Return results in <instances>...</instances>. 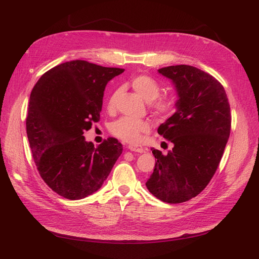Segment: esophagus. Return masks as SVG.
Instances as JSON below:
<instances>
[{
  "label": "esophagus",
  "instance_id": "1",
  "mask_svg": "<svg viewBox=\"0 0 259 259\" xmlns=\"http://www.w3.org/2000/svg\"><path fill=\"white\" fill-rule=\"evenodd\" d=\"M128 149L131 151H134V152H138V153H143L145 152V148L142 146H137V145H130Z\"/></svg>",
  "mask_w": 259,
  "mask_h": 259
}]
</instances>
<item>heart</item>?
Masks as SVG:
<instances>
[{
    "instance_id": "heart-1",
    "label": "heart",
    "mask_w": 259,
    "mask_h": 259,
    "mask_svg": "<svg viewBox=\"0 0 259 259\" xmlns=\"http://www.w3.org/2000/svg\"><path fill=\"white\" fill-rule=\"evenodd\" d=\"M131 85L138 95L144 98L150 105L152 111L161 117H168L176 111L177 101L174 97H161V86L159 82L153 77L139 74L132 79ZM119 95V91L113 92L107 104V110L109 113L115 111V101ZM150 131V123L147 120H136L132 117H121L110 125V132L113 136L125 143L137 144L142 139L143 134Z\"/></svg>"
}]
</instances>
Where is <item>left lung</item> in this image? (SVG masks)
<instances>
[{
  "label": "left lung",
  "mask_w": 259,
  "mask_h": 259,
  "mask_svg": "<svg viewBox=\"0 0 259 259\" xmlns=\"http://www.w3.org/2000/svg\"><path fill=\"white\" fill-rule=\"evenodd\" d=\"M158 72L178 96L175 113L158 128L174 147L165 155L151 148L156 160L146 186L155 198L176 204L197 197L214 176L230 135V106L224 86L198 68L178 65Z\"/></svg>",
  "instance_id": "8db88e82"
}]
</instances>
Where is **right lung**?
<instances>
[{"instance_id": "right-lung-1", "label": "right lung", "mask_w": 259, "mask_h": 259, "mask_svg": "<svg viewBox=\"0 0 259 259\" xmlns=\"http://www.w3.org/2000/svg\"><path fill=\"white\" fill-rule=\"evenodd\" d=\"M123 71L67 61L45 72L31 92L26 120L31 152L38 174L61 197L80 200L96 192L123 151L115 138L95 148L83 136L100 119L107 83Z\"/></svg>"}]
</instances>
